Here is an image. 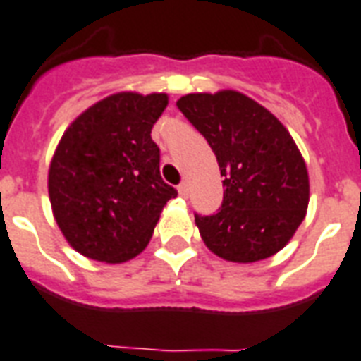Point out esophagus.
Returning <instances> with one entry per match:
<instances>
[{"label":"esophagus","instance_id":"esophagus-1","mask_svg":"<svg viewBox=\"0 0 361 361\" xmlns=\"http://www.w3.org/2000/svg\"><path fill=\"white\" fill-rule=\"evenodd\" d=\"M178 192H180V196H183V198L189 196V185H187L185 181H181L180 185H178Z\"/></svg>","mask_w":361,"mask_h":361}]
</instances>
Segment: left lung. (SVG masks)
Listing matches in <instances>:
<instances>
[{
	"label": "left lung",
	"mask_w": 361,
	"mask_h": 361,
	"mask_svg": "<svg viewBox=\"0 0 361 361\" xmlns=\"http://www.w3.org/2000/svg\"><path fill=\"white\" fill-rule=\"evenodd\" d=\"M176 105L206 137L224 178L219 211L195 213L206 247L235 263L274 256L300 226L310 202L306 163L289 131L235 90L187 94Z\"/></svg>",
	"instance_id": "obj_1"
}]
</instances>
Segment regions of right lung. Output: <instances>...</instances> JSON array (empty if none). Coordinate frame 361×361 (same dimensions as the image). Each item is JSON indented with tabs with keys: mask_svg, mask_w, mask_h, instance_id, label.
Masks as SVG:
<instances>
[{
	"mask_svg": "<svg viewBox=\"0 0 361 361\" xmlns=\"http://www.w3.org/2000/svg\"><path fill=\"white\" fill-rule=\"evenodd\" d=\"M166 94L118 92L81 113L64 131L48 174L59 228L79 254L122 263L145 250L165 204L152 128Z\"/></svg>",
	"mask_w": 361,
	"mask_h": 361,
	"instance_id": "1",
	"label": "right lung"
}]
</instances>
